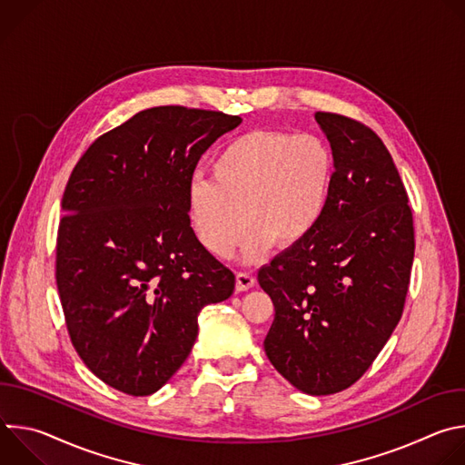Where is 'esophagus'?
Here are the masks:
<instances>
[{
    "label": "esophagus",
    "instance_id": "34e87169",
    "mask_svg": "<svg viewBox=\"0 0 465 465\" xmlns=\"http://www.w3.org/2000/svg\"><path fill=\"white\" fill-rule=\"evenodd\" d=\"M255 285V276L248 271H239L237 272V291H248Z\"/></svg>",
    "mask_w": 465,
    "mask_h": 465
}]
</instances>
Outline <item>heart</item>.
I'll use <instances>...</instances> for the list:
<instances>
[{
	"instance_id": "obj_1",
	"label": "heart",
	"mask_w": 465,
	"mask_h": 465,
	"mask_svg": "<svg viewBox=\"0 0 465 465\" xmlns=\"http://www.w3.org/2000/svg\"><path fill=\"white\" fill-rule=\"evenodd\" d=\"M333 173V153L314 134L244 132L215 154L213 180L191 182L187 210L196 237L212 253L228 255L250 220L244 259H257L274 241L292 246L320 223Z\"/></svg>"
}]
</instances>
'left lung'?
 Listing matches in <instances>:
<instances>
[{
    "instance_id": "obj_1",
    "label": "left lung",
    "mask_w": 465,
    "mask_h": 465,
    "mask_svg": "<svg viewBox=\"0 0 465 465\" xmlns=\"http://www.w3.org/2000/svg\"><path fill=\"white\" fill-rule=\"evenodd\" d=\"M335 160L316 228L257 274L274 303L264 353L298 390L329 395L371 366L400 323L414 261V219L395 163L375 132L316 112Z\"/></svg>"
}]
</instances>
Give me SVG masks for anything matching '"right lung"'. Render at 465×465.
Masks as SVG:
<instances>
[{
  "instance_id": "obj_1",
  "label": "right lung",
  "mask_w": 465,
  "mask_h": 465,
  "mask_svg": "<svg viewBox=\"0 0 465 465\" xmlns=\"http://www.w3.org/2000/svg\"><path fill=\"white\" fill-rule=\"evenodd\" d=\"M239 115L154 106L99 136L64 189L56 287L72 344L108 386L151 395L189 357L235 274L196 239L187 194Z\"/></svg>"
}]
</instances>
